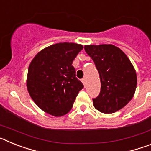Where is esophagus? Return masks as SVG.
<instances>
[{
  "label": "esophagus",
  "instance_id": "esophagus-1",
  "mask_svg": "<svg viewBox=\"0 0 151 151\" xmlns=\"http://www.w3.org/2000/svg\"><path fill=\"white\" fill-rule=\"evenodd\" d=\"M82 83H83V85L85 86V85H86V78H82Z\"/></svg>",
  "mask_w": 151,
  "mask_h": 151
}]
</instances>
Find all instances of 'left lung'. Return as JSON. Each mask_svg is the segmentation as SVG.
Here are the masks:
<instances>
[{"label": "left lung", "mask_w": 151, "mask_h": 151, "mask_svg": "<svg viewBox=\"0 0 151 151\" xmlns=\"http://www.w3.org/2000/svg\"><path fill=\"white\" fill-rule=\"evenodd\" d=\"M101 79V92L93 99L98 111L113 113L132 100L137 86V75L130 60L121 49L113 45H85Z\"/></svg>", "instance_id": "1"}]
</instances>
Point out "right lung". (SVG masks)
<instances>
[{
	"label": "right lung",
	"mask_w": 151,
	"mask_h": 151,
	"mask_svg": "<svg viewBox=\"0 0 151 151\" xmlns=\"http://www.w3.org/2000/svg\"><path fill=\"white\" fill-rule=\"evenodd\" d=\"M83 49L76 43H57L36 54L28 69V91L36 105L54 116L71 110L76 97L84 88L72 66Z\"/></svg>",
	"instance_id": "obj_1"
}]
</instances>
